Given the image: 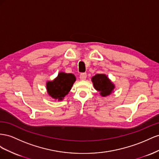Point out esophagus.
Instances as JSON below:
<instances>
[{
	"label": "esophagus",
	"instance_id": "obj_1",
	"mask_svg": "<svg viewBox=\"0 0 159 159\" xmlns=\"http://www.w3.org/2000/svg\"><path fill=\"white\" fill-rule=\"evenodd\" d=\"M87 78V73H85V72H83V73H81L80 75V80H84Z\"/></svg>",
	"mask_w": 159,
	"mask_h": 159
}]
</instances>
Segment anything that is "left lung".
<instances>
[{
    "label": "left lung",
    "instance_id": "left-lung-1",
    "mask_svg": "<svg viewBox=\"0 0 159 159\" xmlns=\"http://www.w3.org/2000/svg\"><path fill=\"white\" fill-rule=\"evenodd\" d=\"M94 89L100 92L102 97L109 95L115 88V86L108 77L104 74H97L92 78Z\"/></svg>",
    "mask_w": 159,
    "mask_h": 159
}]
</instances>
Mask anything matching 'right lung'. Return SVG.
<instances>
[{
  "label": "right lung",
  "mask_w": 159,
  "mask_h": 159,
  "mask_svg": "<svg viewBox=\"0 0 159 159\" xmlns=\"http://www.w3.org/2000/svg\"><path fill=\"white\" fill-rule=\"evenodd\" d=\"M75 80L74 75L60 72L53 81L47 83L48 93L54 99L62 100L70 91Z\"/></svg>",
  "instance_id": "add662e5"
}]
</instances>
